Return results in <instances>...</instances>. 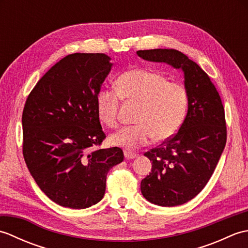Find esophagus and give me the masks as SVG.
Segmentation results:
<instances>
[{
    "label": "esophagus",
    "mask_w": 248,
    "mask_h": 248,
    "mask_svg": "<svg viewBox=\"0 0 248 248\" xmlns=\"http://www.w3.org/2000/svg\"><path fill=\"white\" fill-rule=\"evenodd\" d=\"M138 156H139L138 154H133V152H130V151H124V157L127 160H133Z\"/></svg>",
    "instance_id": "obj_1"
}]
</instances>
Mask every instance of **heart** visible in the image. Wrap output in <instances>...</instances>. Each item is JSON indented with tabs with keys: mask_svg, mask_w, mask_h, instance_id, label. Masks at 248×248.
Here are the masks:
<instances>
[{
	"mask_svg": "<svg viewBox=\"0 0 248 248\" xmlns=\"http://www.w3.org/2000/svg\"><path fill=\"white\" fill-rule=\"evenodd\" d=\"M117 91L101 88L96 97V108L101 123L113 127L117 121L120 96L140 104L136 124L124 125L109 136V143L134 150L152 140L165 141L180 130L186 117L188 96L181 84L170 82L160 73L141 68L129 69L116 80Z\"/></svg>",
	"mask_w": 248,
	"mask_h": 248,
	"instance_id": "obj_1",
	"label": "heart"
}]
</instances>
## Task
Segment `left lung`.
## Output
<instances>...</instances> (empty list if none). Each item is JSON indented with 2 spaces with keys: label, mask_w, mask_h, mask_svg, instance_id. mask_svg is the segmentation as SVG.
<instances>
[{
  "label": "left lung",
  "mask_w": 248,
  "mask_h": 248,
  "mask_svg": "<svg viewBox=\"0 0 248 248\" xmlns=\"http://www.w3.org/2000/svg\"><path fill=\"white\" fill-rule=\"evenodd\" d=\"M136 53L145 61L181 69L184 75L186 117L175 136L146 152L152 168L140 182L141 194L149 202L175 207L202 192L217 165L227 140L224 107L207 73L180 51L154 49Z\"/></svg>",
  "instance_id": "obj_1"
}]
</instances>
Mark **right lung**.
I'll return each instance as SVG.
<instances>
[{
    "label": "right lung",
    "instance_id": "right-lung-1",
    "mask_svg": "<svg viewBox=\"0 0 248 248\" xmlns=\"http://www.w3.org/2000/svg\"><path fill=\"white\" fill-rule=\"evenodd\" d=\"M103 53H75L55 64L31 92L22 114L23 156L37 186L62 207L85 209L104 196L107 175L124 161L105 139L96 97L112 69Z\"/></svg>",
    "mask_w": 248,
    "mask_h": 248
}]
</instances>
